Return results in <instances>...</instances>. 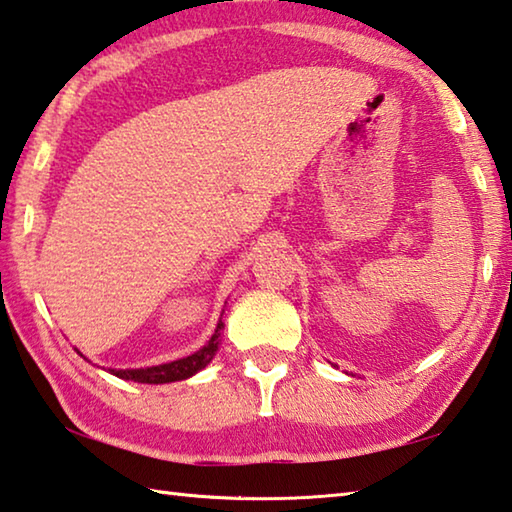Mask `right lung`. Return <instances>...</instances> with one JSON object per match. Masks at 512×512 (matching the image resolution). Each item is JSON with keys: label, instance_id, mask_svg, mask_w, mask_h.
<instances>
[{"label": "right lung", "instance_id": "1", "mask_svg": "<svg viewBox=\"0 0 512 512\" xmlns=\"http://www.w3.org/2000/svg\"><path fill=\"white\" fill-rule=\"evenodd\" d=\"M224 324L220 321L218 328H215L213 337L209 339V344L202 346L200 351L184 357V360H175L168 364H159V366H150V369H125V371H116L110 369L112 375L121 380H132V382H141V384H166V382H177V380H186L195 375L197 371H202L206 364L213 360L215 351H218L220 344V330Z\"/></svg>", "mask_w": 512, "mask_h": 512}]
</instances>
